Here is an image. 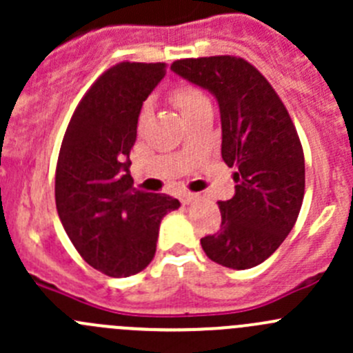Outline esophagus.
<instances>
[{
	"instance_id": "obj_1",
	"label": "esophagus",
	"mask_w": 353,
	"mask_h": 353,
	"mask_svg": "<svg viewBox=\"0 0 353 353\" xmlns=\"http://www.w3.org/2000/svg\"><path fill=\"white\" fill-rule=\"evenodd\" d=\"M194 199H198V194H194V193H183V194H181V201H183L184 205H190V203H193Z\"/></svg>"
}]
</instances>
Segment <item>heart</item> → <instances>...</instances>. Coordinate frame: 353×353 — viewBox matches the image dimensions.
Segmentation results:
<instances>
[{
  "instance_id": "heart-1",
  "label": "heart",
  "mask_w": 353,
  "mask_h": 353,
  "mask_svg": "<svg viewBox=\"0 0 353 353\" xmlns=\"http://www.w3.org/2000/svg\"><path fill=\"white\" fill-rule=\"evenodd\" d=\"M170 99L179 108L184 117H190L198 110L210 108L208 97L205 95V92L196 85L186 83V81L174 85L172 90H170ZM148 112H150V102H145L140 110V123L147 119Z\"/></svg>"
}]
</instances>
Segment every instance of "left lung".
<instances>
[{
	"instance_id": "obj_1",
	"label": "left lung",
	"mask_w": 353,
	"mask_h": 353,
	"mask_svg": "<svg viewBox=\"0 0 353 353\" xmlns=\"http://www.w3.org/2000/svg\"><path fill=\"white\" fill-rule=\"evenodd\" d=\"M170 70L215 95L222 159L236 194L219 201L222 223L201 239L212 261L248 270L273 254L295 225L305 190L304 152L275 88L237 56L177 59Z\"/></svg>"
}]
</instances>
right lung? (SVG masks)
I'll return each instance as SVG.
<instances>
[{
    "label": "right lung",
    "instance_id": "1",
    "mask_svg": "<svg viewBox=\"0 0 353 353\" xmlns=\"http://www.w3.org/2000/svg\"><path fill=\"white\" fill-rule=\"evenodd\" d=\"M165 63L123 61L94 81L74 109L56 165V208L81 258L104 275L140 273L155 256L163 216L181 203L133 188L130 152L143 102Z\"/></svg>",
    "mask_w": 353,
    "mask_h": 353
}]
</instances>
